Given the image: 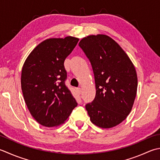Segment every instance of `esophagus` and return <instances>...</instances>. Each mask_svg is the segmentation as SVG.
<instances>
[{
	"instance_id": "1",
	"label": "esophagus",
	"mask_w": 160,
	"mask_h": 160,
	"mask_svg": "<svg viewBox=\"0 0 160 160\" xmlns=\"http://www.w3.org/2000/svg\"><path fill=\"white\" fill-rule=\"evenodd\" d=\"M76 91H77V92L79 93V94H80L81 92H82V89H81V88H77Z\"/></svg>"
}]
</instances>
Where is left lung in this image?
Wrapping results in <instances>:
<instances>
[{"mask_svg":"<svg viewBox=\"0 0 160 160\" xmlns=\"http://www.w3.org/2000/svg\"><path fill=\"white\" fill-rule=\"evenodd\" d=\"M78 45L94 75L96 96L85 105L90 120L102 128L117 126L130 114L135 99V68L121 46L107 35L84 37Z\"/></svg>","mask_w":160,"mask_h":160,"instance_id":"8db88e82","label":"left lung"}]
</instances>
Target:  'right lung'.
<instances>
[{
  "instance_id": "obj_1",
  "label": "right lung",
  "mask_w": 160,
  "mask_h": 160,
  "mask_svg": "<svg viewBox=\"0 0 160 160\" xmlns=\"http://www.w3.org/2000/svg\"><path fill=\"white\" fill-rule=\"evenodd\" d=\"M79 39H48L37 46L25 61L21 72V89L31 115L45 127L63 123L78 105L66 86L64 60Z\"/></svg>"
}]
</instances>
